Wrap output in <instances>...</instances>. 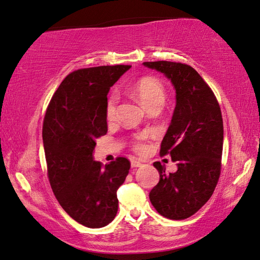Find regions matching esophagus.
Masks as SVG:
<instances>
[{"mask_svg":"<svg viewBox=\"0 0 260 260\" xmlns=\"http://www.w3.org/2000/svg\"><path fill=\"white\" fill-rule=\"evenodd\" d=\"M142 165V162L141 161H139V160H135V159H133V160H131V166H132V168H139V167H141Z\"/></svg>","mask_w":260,"mask_h":260,"instance_id":"1","label":"esophagus"}]
</instances>
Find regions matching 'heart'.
I'll return each instance as SVG.
<instances>
[{
  "mask_svg": "<svg viewBox=\"0 0 260 260\" xmlns=\"http://www.w3.org/2000/svg\"><path fill=\"white\" fill-rule=\"evenodd\" d=\"M133 92L139 98L141 104L146 109L156 104H164L165 101V88L159 80L152 76H145L140 79L135 85L133 86ZM117 95L111 94L106 105V117L108 120H113L116 117V108H117ZM135 151L142 153L145 151V145L142 142L141 137H137L134 143Z\"/></svg>",
  "mask_w": 260,
  "mask_h": 260,
  "instance_id": "obj_1",
  "label": "heart"
}]
</instances>
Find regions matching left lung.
Instances as JSON below:
<instances>
[{
  "label": "left lung",
  "mask_w": 260,
  "mask_h": 260,
  "mask_svg": "<svg viewBox=\"0 0 260 260\" xmlns=\"http://www.w3.org/2000/svg\"><path fill=\"white\" fill-rule=\"evenodd\" d=\"M143 65L164 73L176 90V108L160 154L169 153L178 169L167 175L166 168L154 162L160 180L150 191V201L162 216L185 220L210 200L220 178L221 109L210 86L191 66L167 60Z\"/></svg>",
  "instance_id": "obj_1"
}]
</instances>
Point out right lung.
<instances>
[{"label": "right lung", "mask_w": 260, "mask_h": 260, "mask_svg": "<svg viewBox=\"0 0 260 260\" xmlns=\"http://www.w3.org/2000/svg\"><path fill=\"white\" fill-rule=\"evenodd\" d=\"M129 65L96 66L70 73L46 111L43 142L50 186L68 214L88 228H103L118 211L117 189L131 164L93 160L95 140L106 135L107 94Z\"/></svg>", "instance_id": "obj_1"}]
</instances>
